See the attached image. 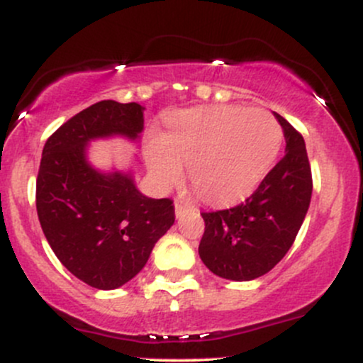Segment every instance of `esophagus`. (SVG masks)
Masks as SVG:
<instances>
[{
  "mask_svg": "<svg viewBox=\"0 0 363 363\" xmlns=\"http://www.w3.org/2000/svg\"><path fill=\"white\" fill-rule=\"evenodd\" d=\"M191 210H194V206L191 205L189 201H184V199H176V216H182Z\"/></svg>",
  "mask_w": 363,
  "mask_h": 363,
  "instance_id": "esophagus-1",
  "label": "esophagus"
}]
</instances>
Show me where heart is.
I'll return each mask as SVG.
<instances>
[{"label": "heart", "instance_id": "b5f03b06", "mask_svg": "<svg viewBox=\"0 0 363 363\" xmlns=\"http://www.w3.org/2000/svg\"><path fill=\"white\" fill-rule=\"evenodd\" d=\"M283 131L272 112L239 106L199 107L174 116L164 141L148 152L152 176L160 186L182 177L208 201H232L256 187L281 147Z\"/></svg>", "mask_w": 363, "mask_h": 363}]
</instances>
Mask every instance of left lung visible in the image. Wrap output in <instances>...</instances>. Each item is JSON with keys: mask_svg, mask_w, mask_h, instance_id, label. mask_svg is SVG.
Wrapping results in <instances>:
<instances>
[{"mask_svg": "<svg viewBox=\"0 0 363 363\" xmlns=\"http://www.w3.org/2000/svg\"><path fill=\"white\" fill-rule=\"evenodd\" d=\"M274 118L286 141L281 160L244 203L201 213L205 234L199 257L227 280L249 281L273 269L289 252L309 210L312 172L306 143L289 121L277 112Z\"/></svg>", "mask_w": 363, "mask_h": 363, "instance_id": "obj_1", "label": "left lung"}]
</instances>
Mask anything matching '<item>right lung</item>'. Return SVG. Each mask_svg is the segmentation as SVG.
<instances>
[{"label": "right lung", "instance_id": "1", "mask_svg": "<svg viewBox=\"0 0 363 363\" xmlns=\"http://www.w3.org/2000/svg\"><path fill=\"white\" fill-rule=\"evenodd\" d=\"M141 129L140 104L101 101L57 128L43 150L35 184L40 227L61 264L99 290L135 278L176 220L172 199L147 198L131 176L101 174L85 158L90 140H136Z\"/></svg>", "mask_w": 363, "mask_h": 363}]
</instances>
